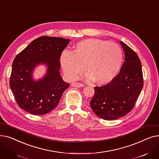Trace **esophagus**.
I'll return each instance as SVG.
<instances>
[{
    "label": "esophagus",
    "mask_w": 159,
    "mask_h": 159,
    "mask_svg": "<svg viewBox=\"0 0 159 159\" xmlns=\"http://www.w3.org/2000/svg\"><path fill=\"white\" fill-rule=\"evenodd\" d=\"M71 86L73 87H76V88H81V87H84V84H82V83H78V82H73L71 84Z\"/></svg>",
    "instance_id": "34e87169"
}]
</instances>
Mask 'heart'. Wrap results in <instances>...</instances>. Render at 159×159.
<instances>
[{"label": "heart", "instance_id": "heart-1", "mask_svg": "<svg viewBox=\"0 0 159 159\" xmlns=\"http://www.w3.org/2000/svg\"><path fill=\"white\" fill-rule=\"evenodd\" d=\"M123 61L121 48L108 40L88 39L74 45L73 51L62 53L60 62L66 76L75 79L85 68L87 79L98 84L111 82L119 72Z\"/></svg>", "mask_w": 159, "mask_h": 159}]
</instances>
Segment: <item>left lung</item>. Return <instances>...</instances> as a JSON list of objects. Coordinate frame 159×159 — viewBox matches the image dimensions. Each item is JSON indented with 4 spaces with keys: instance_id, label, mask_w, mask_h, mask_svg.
<instances>
[{
    "instance_id": "obj_1",
    "label": "left lung",
    "mask_w": 159,
    "mask_h": 159,
    "mask_svg": "<svg viewBox=\"0 0 159 159\" xmlns=\"http://www.w3.org/2000/svg\"><path fill=\"white\" fill-rule=\"evenodd\" d=\"M120 43L125 53L120 73L107 84L95 87V95L90 101L93 112L104 120L118 119L130 112L143 88L138 55L123 42Z\"/></svg>"
}]
</instances>
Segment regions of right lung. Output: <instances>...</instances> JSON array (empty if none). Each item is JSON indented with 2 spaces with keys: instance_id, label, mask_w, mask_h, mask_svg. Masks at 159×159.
Returning a JSON list of instances; mask_svg holds the SVG:
<instances>
[{
  "instance_id": "obj_1",
  "label": "right lung",
  "mask_w": 159,
  "mask_h": 159,
  "mask_svg": "<svg viewBox=\"0 0 159 159\" xmlns=\"http://www.w3.org/2000/svg\"><path fill=\"white\" fill-rule=\"evenodd\" d=\"M70 41L61 37H40L15 58L10 86L21 109L40 115L57 106L63 92L70 86L60 73L61 55ZM40 64L47 66V72L43 78L35 80L32 73Z\"/></svg>"
}]
</instances>
